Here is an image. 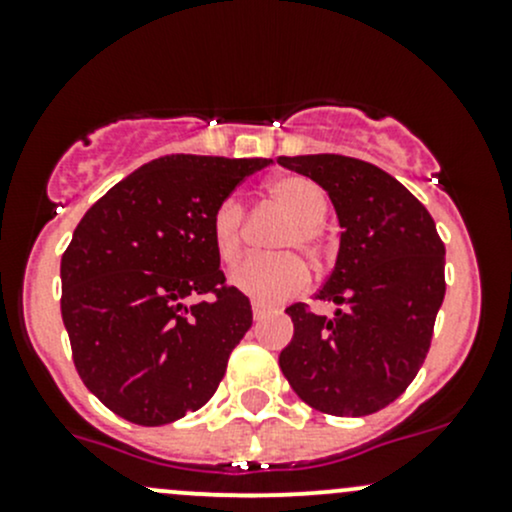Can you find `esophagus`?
<instances>
[{
    "label": "esophagus",
    "mask_w": 512,
    "mask_h": 512,
    "mask_svg": "<svg viewBox=\"0 0 512 512\" xmlns=\"http://www.w3.org/2000/svg\"><path fill=\"white\" fill-rule=\"evenodd\" d=\"M267 314H270V309L260 307V304H252V317H255V322H260V319H265Z\"/></svg>",
    "instance_id": "34e87169"
}]
</instances>
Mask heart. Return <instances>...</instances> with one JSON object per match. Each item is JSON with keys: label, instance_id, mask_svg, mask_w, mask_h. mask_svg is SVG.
Returning a JSON list of instances; mask_svg holds the SVG:
<instances>
[{"label": "heart", "instance_id": "1", "mask_svg": "<svg viewBox=\"0 0 512 512\" xmlns=\"http://www.w3.org/2000/svg\"><path fill=\"white\" fill-rule=\"evenodd\" d=\"M267 203L289 218L272 242L282 255L250 257L232 270V287L257 304H280L307 285V270L292 252L317 260L322 252V225L329 213L327 193L304 175H280L265 188ZM210 237L220 262L232 265L245 247V208L237 198L218 203L210 218Z\"/></svg>", "mask_w": 512, "mask_h": 512}]
</instances>
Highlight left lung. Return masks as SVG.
<instances>
[{
  "mask_svg": "<svg viewBox=\"0 0 512 512\" xmlns=\"http://www.w3.org/2000/svg\"><path fill=\"white\" fill-rule=\"evenodd\" d=\"M277 163L322 185L342 225L337 265L314 294L339 309L334 317L304 302L285 309L294 337L280 369L322 414H376L404 394L426 359L446 294V247L428 210L366 160L319 153Z\"/></svg>",
  "mask_w": 512,
  "mask_h": 512,
  "instance_id": "8db88e82",
  "label": "left lung"
}]
</instances>
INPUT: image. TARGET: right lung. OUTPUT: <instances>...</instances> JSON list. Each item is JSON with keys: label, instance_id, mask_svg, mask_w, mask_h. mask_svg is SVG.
I'll return each instance as SVG.
<instances>
[{"label": "right lung", "instance_id": "right-lung-1", "mask_svg": "<svg viewBox=\"0 0 512 512\" xmlns=\"http://www.w3.org/2000/svg\"><path fill=\"white\" fill-rule=\"evenodd\" d=\"M270 158L165 156L113 185L61 257L74 366L103 406L138 426L198 411L252 327L210 237L218 203ZM213 293L190 308L184 299Z\"/></svg>", "mask_w": 512, "mask_h": 512}]
</instances>
